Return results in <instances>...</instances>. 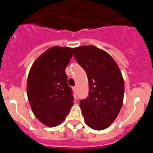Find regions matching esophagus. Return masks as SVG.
I'll use <instances>...</instances> for the list:
<instances>
[{"mask_svg": "<svg viewBox=\"0 0 153 153\" xmlns=\"http://www.w3.org/2000/svg\"><path fill=\"white\" fill-rule=\"evenodd\" d=\"M72 89H73V90H74V92H76V86H74Z\"/></svg>", "mask_w": 153, "mask_h": 153, "instance_id": "34e87169", "label": "esophagus"}]
</instances>
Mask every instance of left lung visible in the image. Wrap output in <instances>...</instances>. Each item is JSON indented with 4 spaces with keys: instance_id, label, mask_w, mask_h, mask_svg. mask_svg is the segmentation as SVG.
Listing matches in <instances>:
<instances>
[{
    "instance_id": "8db88e82",
    "label": "left lung",
    "mask_w": 153,
    "mask_h": 153,
    "mask_svg": "<svg viewBox=\"0 0 153 153\" xmlns=\"http://www.w3.org/2000/svg\"><path fill=\"white\" fill-rule=\"evenodd\" d=\"M74 56L88 77L89 96L79 102L85 123L95 130L106 129L123 106L122 73L113 57L95 46L75 47Z\"/></svg>"
}]
</instances>
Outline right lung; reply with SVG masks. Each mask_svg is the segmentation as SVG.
<instances>
[{"instance_id":"add662e5","label":"right lung","mask_w":153,"mask_h":153,"mask_svg":"<svg viewBox=\"0 0 153 153\" xmlns=\"http://www.w3.org/2000/svg\"><path fill=\"white\" fill-rule=\"evenodd\" d=\"M73 56L71 47L54 46L33 63L27 83L30 105L36 119L54 127L66 119L74 104L65 69Z\"/></svg>"}]
</instances>
